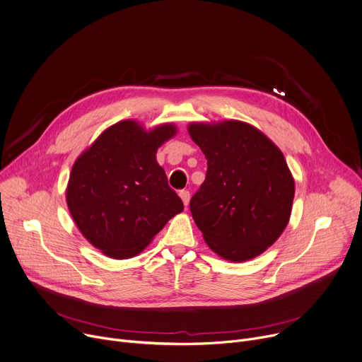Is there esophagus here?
Masks as SVG:
<instances>
[{
    "instance_id": "1",
    "label": "esophagus",
    "mask_w": 362,
    "mask_h": 362,
    "mask_svg": "<svg viewBox=\"0 0 362 362\" xmlns=\"http://www.w3.org/2000/svg\"><path fill=\"white\" fill-rule=\"evenodd\" d=\"M179 196H180V199H182V202H183L185 208H187V205H189V199H190V193H189V190H180V192H179Z\"/></svg>"
}]
</instances>
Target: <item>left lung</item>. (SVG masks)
<instances>
[{"label":"left lung","mask_w":362,"mask_h":362,"mask_svg":"<svg viewBox=\"0 0 362 362\" xmlns=\"http://www.w3.org/2000/svg\"><path fill=\"white\" fill-rule=\"evenodd\" d=\"M190 139L208 160L190 212L208 247L241 262L264 252L291 215L294 179L281 150L251 124L190 122Z\"/></svg>","instance_id":"obj_1"}]
</instances>
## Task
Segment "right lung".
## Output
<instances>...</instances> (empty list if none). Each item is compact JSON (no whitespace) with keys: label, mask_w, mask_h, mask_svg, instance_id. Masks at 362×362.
<instances>
[{"label":"right lung","mask_w":362,"mask_h":362,"mask_svg":"<svg viewBox=\"0 0 362 362\" xmlns=\"http://www.w3.org/2000/svg\"><path fill=\"white\" fill-rule=\"evenodd\" d=\"M177 133L175 124L146 129L124 119L98 137L74 163L66 204L82 235L107 257L140 254L183 202L169 186L156 153Z\"/></svg>","instance_id":"right-lung-1"}]
</instances>
